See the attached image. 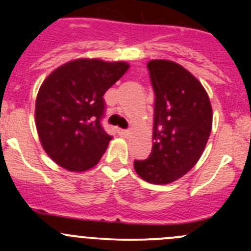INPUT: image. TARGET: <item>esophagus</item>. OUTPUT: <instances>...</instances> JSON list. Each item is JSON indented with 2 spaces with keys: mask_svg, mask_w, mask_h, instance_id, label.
Returning a JSON list of instances; mask_svg holds the SVG:
<instances>
[{
  "mask_svg": "<svg viewBox=\"0 0 251 251\" xmlns=\"http://www.w3.org/2000/svg\"><path fill=\"white\" fill-rule=\"evenodd\" d=\"M119 135H121L123 137H127V136L131 135V132L128 130H123V128H119Z\"/></svg>",
  "mask_w": 251,
  "mask_h": 251,
  "instance_id": "34e87169",
  "label": "esophagus"
}]
</instances>
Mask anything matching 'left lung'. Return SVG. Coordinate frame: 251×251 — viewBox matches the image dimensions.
Wrapping results in <instances>:
<instances>
[{"label":"left lung","mask_w":251,"mask_h":251,"mask_svg":"<svg viewBox=\"0 0 251 251\" xmlns=\"http://www.w3.org/2000/svg\"><path fill=\"white\" fill-rule=\"evenodd\" d=\"M154 96L153 148L146 160H135L144 181L166 184L197 164L209 140L212 110L201 83L179 64L151 60L147 64Z\"/></svg>","instance_id":"1"}]
</instances>
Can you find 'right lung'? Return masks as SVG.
Instances as JSON below:
<instances>
[{
  "instance_id": "right-lung-1",
  "label": "right lung",
  "mask_w": 251,
  "mask_h": 251,
  "mask_svg": "<svg viewBox=\"0 0 251 251\" xmlns=\"http://www.w3.org/2000/svg\"><path fill=\"white\" fill-rule=\"evenodd\" d=\"M128 64L77 59L52 73L40 87L36 127L45 151L58 165L85 171L100 161L111 136L104 131V93Z\"/></svg>"
}]
</instances>
